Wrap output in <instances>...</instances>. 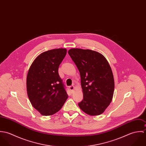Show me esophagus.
Instances as JSON below:
<instances>
[{
  "label": "esophagus",
  "instance_id": "1",
  "mask_svg": "<svg viewBox=\"0 0 146 146\" xmlns=\"http://www.w3.org/2000/svg\"><path fill=\"white\" fill-rule=\"evenodd\" d=\"M69 89L71 90H74V89H75V86H74V85H72V86H70V87H69Z\"/></svg>",
  "mask_w": 146,
  "mask_h": 146
}]
</instances>
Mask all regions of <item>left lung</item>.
<instances>
[{
  "label": "left lung",
  "instance_id": "left-lung-1",
  "mask_svg": "<svg viewBox=\"0 0 146 146\" xmlns=\"http://www.w3.org/2000/svg\"><path fill=\"white\" fill-rule=\"evenodd\" d=\"M68 53L81 77L83 100L78 105L90 116L100 115L112 101L115 83L111 68L104 56L90 49L72 48Z\"/></svg>",
  "mask_w": 146,
  "mask_h": 146
}]
</instances>
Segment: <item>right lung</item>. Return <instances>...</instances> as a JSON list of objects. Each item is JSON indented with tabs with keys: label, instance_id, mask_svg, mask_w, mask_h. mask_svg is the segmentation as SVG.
<instances>
[{
	"label": "right lung",
	"instance_id": "right-lung-1",
	"mask_svg": "<svg viewBox=\"0 0 146 146\" xmlns=\"http://www.w3.org/2000/svg\"><path fill=\"white\" fill-rule=\"evenodd\" d=\"M66 53L65 48L42 52L29 68L26 78L27 96L33 107L43 116L58 112L68 98L58 71Z\"/></svg>",
	"mask_w": 146,
	"mask_h": 146
}]
</instances>
